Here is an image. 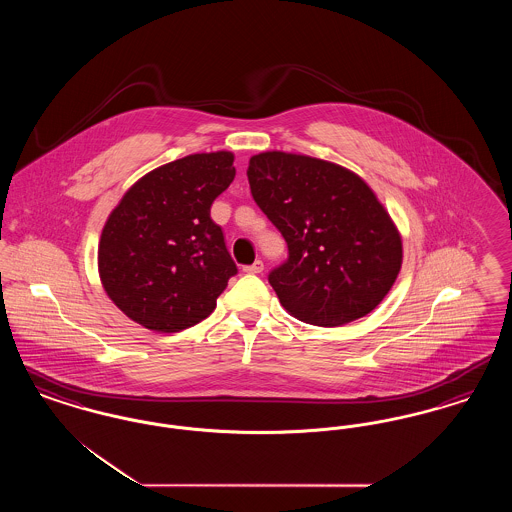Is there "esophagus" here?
Returning <instances> with one entry per match:
<instances>
[{"instance_id":"obj_1","label":"esophagus","mask_w":512,"mask_h":512,"mask_svg":"<svg viewBox=\"0 0 512 512\" xmlns=\"http://www.w3.org/2000/svg\"><path fill=\"white\" fill-rule=\"evenodd\" d=\"M263 268H265L263 261H255L253 265H247V267H244V272H247V274H261V272H263Z\"/></svg>"}]
</instances>
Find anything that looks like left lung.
<instances>
[{"instance_id": "left-lung-1", "label": "left lung", "mask_w": 512, "mask_h": 512, "mask_svg": "<svg viewBox=\"0 0 512 512\" xmlns=\"http://www.w3.org/2000/svg\"><path fill=\"white\" fill-rule=\"evenodd\" d=\"M249 188L288 244L268 272L282 307L315 326L374 311L399 274L401 236L365 180L340 165L284 151L249 159Z\"/></svg>"}]
</instances>
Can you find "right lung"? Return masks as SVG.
Wrapping results in <instances>:
<instances>
[{"label": "right lung", "mask_w": 512, "mask_h": 512, "mask_svg": "<svg viewBox=\"0 0 512 512\" xmlns=\"http://www.w3.org/2000/svg\"><path fill=\"white\" fill-rule=\"evenodd\" d=\"M230 151L195 153L140 178L99 240V278L111 301L155 332L209 317L238 272L211 205L234 180Z\"/></svg>", "instance_id": "right-lung-1"}]
</instances>
